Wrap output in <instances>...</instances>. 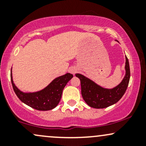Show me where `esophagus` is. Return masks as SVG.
I'll return each instance as SVG.
<instances>
[{"label":"esophagus","mask_w":146,"mask_h":146,"mask_svg":"<svg viewBox=\"0 0 146 146\" xmlns=\"http://www.w3.org/2000/svg\"><path fill=\"white\" fill-rule=\"evenodd\" d=\"M68 71H69L70 73H72V74L74 75L75 73L78 71V68L75 67V66H72V67L69 68V70H68Z\"/></svg>","instance_id":"34e87169"}]
</instances>
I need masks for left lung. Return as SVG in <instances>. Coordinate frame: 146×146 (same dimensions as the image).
<instances>
[{"instance_id":"8db88e82","label":"left lung","mask_w":146,"mask_h":146,"mask_svg":"<svg viewBox=\"0 0 146 146\" xmlns=\"http://www.w3.org/2000/svg\"><path fill=\"white\" fill-rule=\"evenodd\" d=\"M125 70L123 80L113 88H103L84 75L76 73L75 76L80 80L81 93L85 102L94 108H104L116 104L124 95L130 81V66L126 56Z\"/></svg>"}]
</instances>
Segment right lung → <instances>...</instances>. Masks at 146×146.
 Returning <instances> with one entry per match:
<instances>
[{"label": "right lung", "mask_w": 146, "mask_h": 146, "mask_svg": "<svg viewBox=\"0 0 146 146\" xmlns=\"http://www.w3.org/2000/svg\"><path fill=\"white\" fill-rule=\"evenodd\" d=\"M73 77L71 73H66L54 79L47 86L39 91L25 93L15 85L12 69L11 70V81L16 95L22 102L38 110H49L56 108L61 100L64 88Z\"/></svg>", "instance_id": "add662e5"}]
</instances>
